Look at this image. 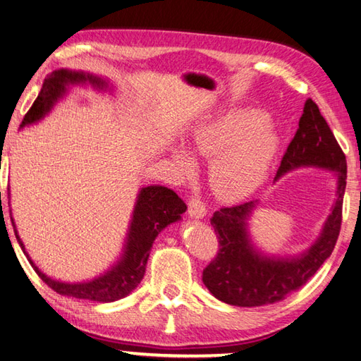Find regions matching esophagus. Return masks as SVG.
Masks as SVG:
<instances>
[{
  "instance_id": "34e87169",
  "label": "esophagus",
  "mask_w": 361,
  "mask_h": 361,
  "mask_svg": "<svg viewBox=\"0 0 361 361\" xmlns=\"http://www.w3.org/2000/svg\"><path fill=\"white\" fill-rule=\"evenodd\" d=\"M188 214L192 219H203L207 216V208L199 197H192L188 203Z\"/></svg>"
}]
</instances>
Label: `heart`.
Instances as JSON below:
<instances>
[{"label": "heart", "instance_id": "heart-1", "mask_svg": "<svg viewBox=\"0 0 361 361\" xmlns=\"http://www.w3.org/2000/svg\"><path fill=\"white\" fill-rule=\"evenodd\" d=\"M280 147L279 133L263 112L231 108L197 126L190 137L194 154L213 160L209 186L219 199L233 202L263 185ZM173 159L185 172L194 169L188 148L176 145Z\"/></svg>", "mask_w": 361, "mask_h": 361}]
</instances>
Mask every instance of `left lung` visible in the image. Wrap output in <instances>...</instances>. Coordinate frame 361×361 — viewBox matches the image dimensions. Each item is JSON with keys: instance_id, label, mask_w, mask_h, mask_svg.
I'll return each mask as SVG.
<instances>
[{"instance_id": "8db88e82", "label": "left lung", "mask_w": 361, "mask_h": 361, "mask_svg": "<svg viewBox=\"0 0 361 361\" xmlns=\"http://www.w3.org/2000/svg\"><path fill=\"white\" fill-rule=\"evenodd\" d=\"M300 167L330 171L336 181V199L319 236L299 255H271L258 249L250 236L249 221L258 200L216 211L211 225L217 235L219 252L204 267L202 277L216 299L236 307H261L283 300L305 285L331 255L341 228L348 164L341 147L312 98L303 106L299 130L286 148L274 181Z\"/></svg>"}]
</instances>
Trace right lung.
<instances>
[{
	"instance_id": "1",
	"label": "right lung",
	"mask_w": 361,
	"mask_h": 361,
	"mask_svg": "<svg viewBox=\"0 0 361 361\" xmlns=\"http://www.w3.org/2000/svg\"><path fill=\"white\" fill-rule=\"evenodd\" d=\"M86 84H90L92 87L102 92L114 90V86L106 78L98 75L70 68L54 70L51 75L45 78L40 94L35 98L31 109L27 111L20 128L23 130L25 126L37 123L48 116L54 104L66 97L70 86H86ZM186 209V203L172 189L159 185L140 188L133 208L123 249L116 263L108 271L97 275L92 280L73 281V283L51 279L42 272L27 255L25 244L18 236L13 217H11V221L21 250L34 267V271L49 288L61 295H68V298L109 303L126 298L137 288L144 279L147 259L150 257L154 239L169 225L181 221V214Z\"/></svg>"
}]
</instances>
